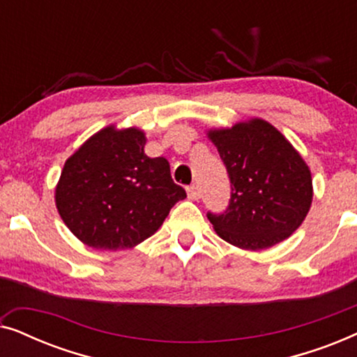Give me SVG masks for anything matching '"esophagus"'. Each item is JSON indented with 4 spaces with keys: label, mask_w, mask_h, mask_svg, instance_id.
Wrapping results in <instances>:
<instances>
[{
    "label": "esophagus",
    "mask_w": 357,
    "mask_h": 357,
    "mask_svg": "<svg viewBox=\"0 0 357 357\" xmlns=\"http://www.w3.org/2000/svg\"><path fill=\"white\" fill-rule=\"evenodd\" d=\"M187 195H188L190 199H193V202H197V199L202 198V192H199L198 185H192V187H188Z\"/></svg>",
    "instance_id": "obj_1"
}]
</instances>
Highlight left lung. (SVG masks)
<instances>
[{
	"label": "left lung",
	"mask_w": 357,
	"mask_h": 357,
	"mask_svg": "<svg viewBox=\"0 0 357 357\" xmlns=\"http://www.w3.org/2000/svg\"><path fill=\"white\" fill-rule=\"evenodd\" d=\"M206 136L218 148L232 187L226 213H208L218 236L253 252L292 236L314 198L310 169L299 151L258 116L229 128H211Z\"/></svg>",
	"instance_id": "obj_1"
}]
</instances>
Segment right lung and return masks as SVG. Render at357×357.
I'll return each instance as SVG.
<instances>
[{"label":"right lung","mask_w":357,"mask_h":357,"mask_svg":"<svg viewBox=\"0 0 357 357\" xmlns=\"http://www.w3.org/2000/svg\"><path fill=\"white\" fill-rule=\"evenodd\" d=\"M138 126L109 125L86 139L63 165L55 204L66 227L97 250L133 248L158 232L170 208L187 197L167 159L144 154Z\"/></svg>","instance_id":"obj_1"}]
</instances>
